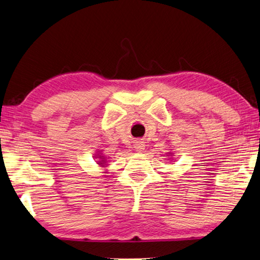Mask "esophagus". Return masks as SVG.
Instances as JSON below:
<instances>
[{
  "mask_svg": "<svg viewBox=\"0 0 260 260\" xmlns=\"http://www.w3.org/2000/svg\"><path fill=\"white\" fill-rule=\"evenodd\" d=\"M145 146L146 145H145L144 141L138 140V141H136V143H135V148H136L137 151H143L145 149Z\"/></svg>",
  "mask_w": 260,
  "mask_h": 260,
  "instance_id": "obj_1",
  "label": "esophagus"
}]
</instances>
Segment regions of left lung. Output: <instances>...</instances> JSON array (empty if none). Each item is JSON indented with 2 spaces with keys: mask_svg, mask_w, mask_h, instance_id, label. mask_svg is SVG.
<instances>
[{
  "mask_svg": "<svg viewBox=\"0 0 260 260\" xmlns=\"http://www.w3.org/2000/svg\"><path fill=\"white\" fill-rule=\"evenodd\" d=\"M169 154H170V155H172V153H169Z\"/></svg>",
  "mask_w": 260,
  "mask_h": 260,
  "instance_id": "left-lung-1",
  "label": "left lung"
}]
</instances>
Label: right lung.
<instances>
[{
  "label": "right lung",
  "mask_w": 260,
  "mask_h": 260,
  "mask_svg": "<svg viewBox=\"0 0 260 260\" xmlns=\"http://www.w3.org/2000/svg\"><path fill=\"white\" fill-rule=\"evenodd\" d=\"M96 158H100V160H99V165H101V166H106V163H107V159L104 157V156L102 155V151H100L99 154L96 155Z\"/></svg>",
  "instance_id": "right-lung-1"
}]
</instances>
